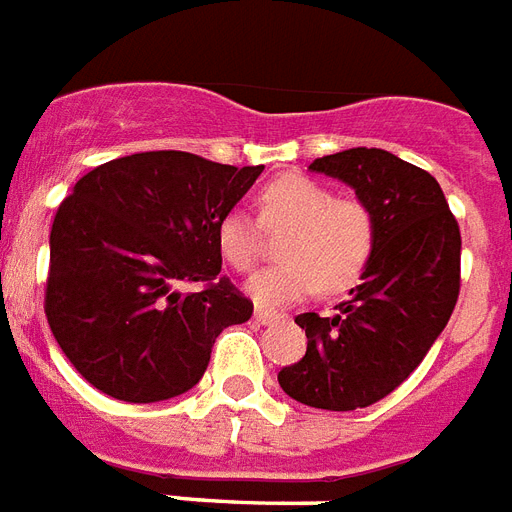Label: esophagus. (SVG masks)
Here are the masks:
<instances>
[{"label":"esophagus","mask_w":512,"mask_h":512,"mask_svg":"<svg viewBox=\"0 0 512 512\" xmlns=\"http://www.w3.org/2000/svg\"><path fill=\"white\" fill-rule=\"evenodd\" d=\"M255 319L260 321V324H273V321H281L284 316H281V313H276V311H268V308H263V305H257Z\"/></svg>","instance_id":"34e87169"}]
</instances>
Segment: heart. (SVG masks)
Listing matches in <instances>:
<instances>
[{
  "mask_svg": "<svg viewBox=\"0 0 512 512\" xmlns=\"http://www.w3.org/2000/svg\"><path fill=\"white\" fill-rule=\"evenodd\" d=\"M260 225L284 228L281 263L247 281L260 305H289L316 289L342 292L364 273L374 247V217L364 201L337 199L332 188L300 172L273 177L260 191ZM260 225L241 209L217 223V249L231 268L249 271L260 260Z\"/></svg>",
  "mask_w": 512,
  "mask_h": 512,
  "instance_id": "heart-1",
  "label": "heart"
}]
</instances>
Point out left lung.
I'll list each match as a JSON object with an SVG mask.
<instances>
[{
    "label": "left lung",
    "instance_id": "1",
    "mask_svg": "<svg viewBox=\"0 0 512 512\" xmlns=\"http://www.w3.org/2000/svg\"><path fill=\"white\" fill-rule=\"evenodd\" d=\"M311 170L356 191L374 217V247L335 316H297L308 350L279 385L305 406L353 412L393 393L444 332L460 295V225L436 177L382 148L321 156Z\"/></svg>",
    "mask_w": 512,
    "mask_h": 512
}]
</instances>
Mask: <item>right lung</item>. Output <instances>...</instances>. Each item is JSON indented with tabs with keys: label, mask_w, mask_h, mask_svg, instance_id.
<instances>
[{
	"label": "right lung",
	"mask_w": 512,
	"mask_h": 512,
	"mask_svg": "<svg viewBox=\"0 0 512 512\" xmlns=\"http://www.w3.org/2000/svg\"><path fill=\"white\" fill-rule=\"evenodd\" d=\"M260 172L146 151L100 164L63 199L44 313L100 393L130 404L180 396L201 380L217 335L249 321L252 303L220 276L217 223Z\"/></svg>",
	"instance_id": "add662e5"
}]
</instances>
